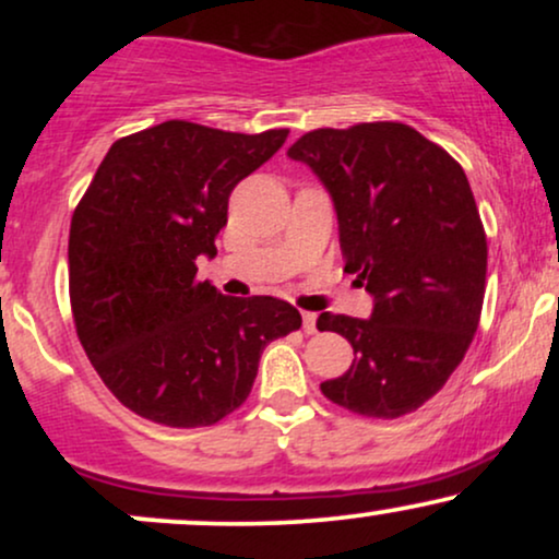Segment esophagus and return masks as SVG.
I'll list each match as a JSON object with an SVG mask.
<instances>
[{"mask_svg": "<svg viewBox=\"0 0 559 559\" xmlns=\"http://www.w3.org/2000/svg\"><path fill=\"white\" fill-rule=\"evenodd\" d=\"M301 329L305 333H318V312H301Z\"/></svg>", "mask_w": 559, "mask_h": 559, "instance_id": "obj_1", "label": "esophagus"}]
</instances>
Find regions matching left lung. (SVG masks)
<instances>
[{"mask_svg":"<svg viewBox=\"0 0 559 559\" xmlns=\"http://www.w3.org/2000/svg\"><path fill=\"white\" fill-rule=\"evenodd\" d=\"M286 155L331 194L344 271L373 297L370 318H318L355 349L320 391L365 418L413 413L463 362L484 307L486 234L465 170L404 123L318 128Z\"/></svg>","mask_w":559,"mask_h":559,"instance_id":"8db88e82","label":"left lung"}]
</instances>
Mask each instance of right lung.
Masks as SVG:
<instances>
[{
  "mask_svg": "<svg viewBox=\"0 0 559 559\" xmlns=\"http://www.w3.org/2000/svg\"><path fill=\"white\" fill-rule=\"evenodd\" d=\"M165 120L110 146L70 221L75 331L128 409L173 428L213 426L252 391L260 355L301 325L275 297H226L197 278L215 258L228 197L284 146Z\"/></svg>",
  "mask_w": 559,
  "mask_h": 559,
  "instance_id": "add662e5",
  "label": "right lung"
}]
</instances>
